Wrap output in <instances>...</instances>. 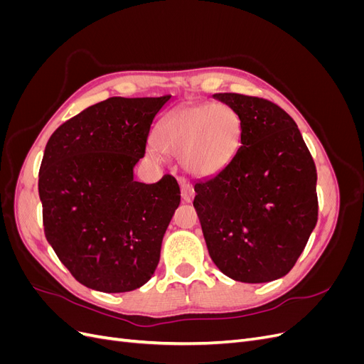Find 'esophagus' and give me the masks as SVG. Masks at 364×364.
I'll list each match as a JSON object with an SVG mask.
<instances>
[{
  "label": "esophagus",
  "mask_w": 364,
  "mask_h": 364,
  "mask_svg": "<svg viewBox=\"0 0 364 364\" xmlns=\"http://www.w3.org/2000/svg\"><path fill=\"white\" fill-rule=\"evenodd\" d=\"M179 183H181V191H182V199H183V202H193V199H194V188H193V185L186 181V179H183V178H181L179 179Z\"/></svg>",
  "instance_id": "34e87169"
}]
</instances>
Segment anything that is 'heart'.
<instances>
[{
    "label": "heart",
    "mask_w": 364,
    "mask_h": 364,
    "mask_svg": "<svg viewBox=\"0 0 364 364\" xmlns=\"http://www.w3.org/2000/svg\"><path fill=\"white\" fill-rule=\"evenodd\" d=\"M241 119L225 103L186 106L165 117L156 129V142L149 147L155 161L165 155L182 156L183 167L197 176H209L232 159L240 144Z\"/></svg>",
    "instance_id": "obj_1"
}]
</instances>
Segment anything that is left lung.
<instances>
[{
	"label": "left lung",
	"mask_w": 364,
	"mask_h": 364,
	"mask_svg": "<svg viewBox=\"0 0 364 364\" xmlns=\"http://www.w3.org/2000/svg\"><path fill=\"white\" fill-rule=\"evenodd\" d=\"M214 97L238 114L241 146L194 185L209 257L235 281H274L293 269L317 223L316 165L278 105L234 92Z\"/></svg>",
	"instance_id": "obj_1"
}]
</instances>
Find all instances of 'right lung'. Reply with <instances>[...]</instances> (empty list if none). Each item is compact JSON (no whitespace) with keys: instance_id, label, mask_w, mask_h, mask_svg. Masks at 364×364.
Segmentation results:
<instances>
[{"instance_id":"1","label":"right lung","mask_w":364,"mask_h":364,"mask_svg":"<svg viewBox=\"0 0 364 364\" xmlns=\"http://www.w3.org/2000/svg\"><path fill=\"white\" fill-rule=\"evenodd\" d=\"M170 98L111 97L65 121L47 142L38 183L43 232L87 289L132 291L158 267L181 188L170 174L138 182L134 168Z\"/></svg>"}]
</instances>
